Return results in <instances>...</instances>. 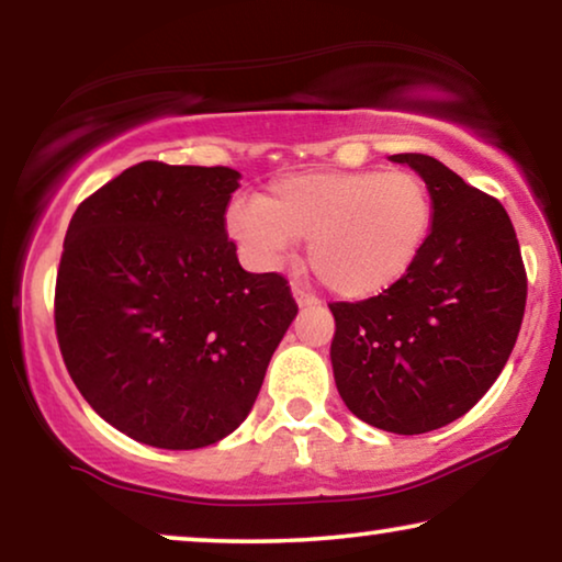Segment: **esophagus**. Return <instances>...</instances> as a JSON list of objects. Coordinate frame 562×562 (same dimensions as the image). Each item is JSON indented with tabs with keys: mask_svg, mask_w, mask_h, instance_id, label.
<instances>
[{
	"mask_svg": "<svg viewBox=\"0 0 562 562\" xmlns=\"http://www.w3.org/2000/svg\"><path fill=\"white\" fill-rule=\"evenodd\" d=\"M291 296H294V302H296L299 306H312V304H317V299L306 294V291H304L302 286H296V283H294V286H291Z\"/></svg>",
	"mask_w": 562,
	"mask_h": 562,
	"instance_id": "34e87169",
	"label": "esophagus"
}]
</instances>
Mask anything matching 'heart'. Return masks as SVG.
<instances>
[{"instance_id": "b5f03b06", "label": "heart", "mask_w": 562, "mask_h": 562, "mask_svg": "<svg viewBox=\"0 0 562 562\" xmlns=\"http://www.w3.org/2000/svg\"><path fill=\"white\" fill-rule=\"evenodd\" d=\"M432 222V194L417 173L360 168L273 181L266 196L235 199L225 227L258 271H276L306 237V263L322 286L366 302L412 273Z\"/></svg>"}]
</instances>
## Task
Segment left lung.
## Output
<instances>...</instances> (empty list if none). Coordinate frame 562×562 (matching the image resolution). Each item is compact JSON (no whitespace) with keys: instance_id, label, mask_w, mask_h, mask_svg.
I'll list each match as a JSON object with an SVG mask.
<instances>
[{"instance_id":"left-lung-1","label":"left lung","mask_w":562,"mask_h":562,"mask_svg":"<svg viewBox=\"0 0 562 562\" xmlns=\"http://www.w3.org/2000/svg\"><path fill=\"white\" fill-rule=\"evenodd\" d=\"M429 187L435 222L412 273L389 294L329 304L342 402L396 435L440 429L494 386L517 342L527 276L509 214L432 156L398 153Z\"/></svg>"}]
</instances>
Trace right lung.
Here are the masks:
<instances>
[{
	"instance_id": "1",
	"label": "right lung",
	"mask_w": 562,
	"mask_h": 562,
	"mask_svg": "<svg viewBox=\"0 0 562 562\" xmlns=\"http://www.w3.org/2000/svg\"><path fill=\"white\" fill-rule=\"evenodd\" d=\"M240 173L143 160L79 204L56 281L76 389L133 440L196 450L235 432L296 317L279 273L227 240Z\"/></svg>"
}]
</instances>
